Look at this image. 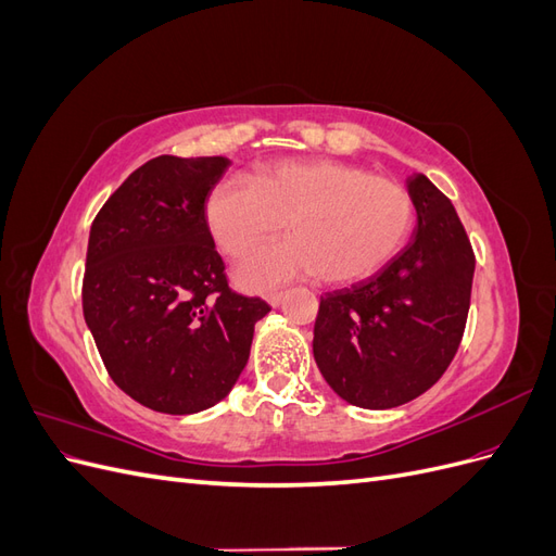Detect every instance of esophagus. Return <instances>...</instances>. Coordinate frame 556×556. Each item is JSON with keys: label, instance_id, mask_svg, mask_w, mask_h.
Wrapping results in <instances>:
<instances>
[{"label": "esophagus", "instance_id": "esophagus-1", "mask_svg": "<svg viewBox=\"0 0 556 556\" xmlns=\"http://www.w3.org/2000/svg\"><path fill=\"white\" fill-rule=\"evenodd\" d=\"M282 299H285V294H282V292H271V294H266L268 306H274V308L282 304Z\"/></svg>", "mask_w": 556, "mask_h": 556}]
</instances>
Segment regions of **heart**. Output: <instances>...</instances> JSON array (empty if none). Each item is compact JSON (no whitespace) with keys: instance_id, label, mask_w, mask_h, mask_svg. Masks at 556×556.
<instances>
[{"instance_id":"1","label":"heart","mask_w":556,"mask_h":556,"mask_svg":"<svg viewBox=\"0 0 556 556\" xmlns=\"http://www.w3.org/2000/svg\"><path fill=\"white\" fill-rule=\"evenodd\" d=\"M206 227L227 257L271 239L288 220L292 239L264 245L237 268L252 292L317 274L329 285L378 274L408 241L415 204L401 182L339 160L262 164L252 180L231 176L204 204Z\"/></svg>"}]
</instances>
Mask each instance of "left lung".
Masks as SVG:
<instances>
[{
	"instance_id": "left-lung-1",
	"label": "left lung",
	"mask_w": 556,
	"mask_h": 556,
	"mask_svg": "<svg viewBox=\"0 0 556 556\" xmlns=\"http://www.w3.org/2000/svg\"><path fill=\"white\" fill-rule=\"evenodd\" d=\"M413 241L380 271L319 296L313 355L352 406L396 408L447 371L462 343L476 255L452 201L425 176L408 178Z\"/></svg>"
}]
</instances>
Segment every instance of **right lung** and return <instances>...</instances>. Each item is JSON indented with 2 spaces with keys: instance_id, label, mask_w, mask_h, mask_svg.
Here are the masks:
<instances>
[{
  "instance_id": "1",
  "label": "right lung",
  "mask_w": 556,
  "mask_h": 556,
  "mask_svg": "<svg viewBox=\"0 0 556 556\" xmlns=\"http://www.w3.org/2000/svg\"><path fill=\"white\" fill-rule=\"evenodd\" d=\"M231 162L160 155L90 227L83 315L111 380L141 406L192 415L223 401L271 306L229 290L204 204Z\"/></svg>"
}]
</instances>
